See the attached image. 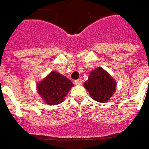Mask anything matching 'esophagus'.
Wrapping results in <instances>:
<instances>
[{"instance_id": "1", "label": "esophagus", "mask_w": 149, "mask_h": 149, "mask_svg": "<svg viewBox=\"0 0 149 149\" xmlns=\"http://www.w3.org/2000/svg\"><path fill=\"white\" fill-rule=\"evenodd\" d=\"M74 84H75L76 85H80V84H82V79H76V80L74 81Z\"/></svg>"}]
</instances>
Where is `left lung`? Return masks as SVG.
<instances>
[{
	"label": "left lung",
	"mask_w": 149,
	"mask_h": 149,
	"mask_svg": "<svg viewBox=\"0 0 149 149\" xmlns=\"http://www.w3.org/2000/svg\"><path fill=\"white\" fill-rule=\"evenodd\" d=\"M84 86L93 100L102 103L109 100L116 89V83L113 79L100 67L90 73Z\"/></svg>",
	"instance_id": "1"
}]
</instances>
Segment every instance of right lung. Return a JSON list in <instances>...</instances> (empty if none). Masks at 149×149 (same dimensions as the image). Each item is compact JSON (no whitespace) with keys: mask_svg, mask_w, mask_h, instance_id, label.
<instances>
[{"mask_svg":"<svg viewBox=\"0 0 149 149\" xmlns=\"http://www.w3.org/2000/svg\"><path fill=\"white\" fill-rule=\"evenodd\" d=\"M73 86L68 78L53 71L43 81L38 83L37 91L47 104L55 105L64 101V98Z\"/></svg>","mask_w":149,"mask_h":149,"instance_id":"obj_1","label":"right lung"}]
</instances>
